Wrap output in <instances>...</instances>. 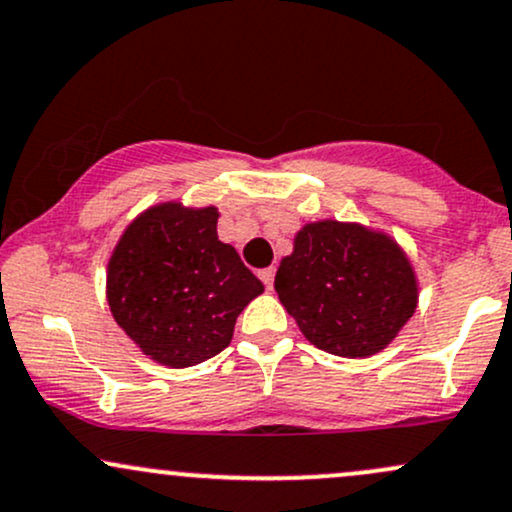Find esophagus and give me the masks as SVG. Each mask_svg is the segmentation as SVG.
Masks as SVG:
<instances>
[{
    "instance_id": "1",
    "label": "esophagus",
    "mask_w": 512,
    "mask_h": 512,
    "mask_svg": "<svg viewBox=\"0 0 512 512\" xmlns=\"http://www.w3.org/2000/svg\"><path fill=\"white\" fill-rule=\"evenodd\" d=\"M274 274H276L274 267H264V269H260V279L264 281V286H267V289H272Z\"/></svg>"
}]
</instances>
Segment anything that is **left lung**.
<instances>
[{
  "mask_svg": "<svg viewBox=\"0 0 512 512\" xmlns=\"http://www.w3.org/2000/svg\"><path fill=\"white\" fill-rule=\"evenodd\" d=\"M274 289L310 344L344 358L380 354L419 305L402 245L354 221L305 223L276 269Z\"/></svg>",
  "mask_w": 512,
  "mask_h": 512,
  "instance_id": "left-lung-1",
  "label": "left lung"
}]
</instances>
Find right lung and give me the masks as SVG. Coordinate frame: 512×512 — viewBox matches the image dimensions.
I'll use <instances>...</instances> for the list:
<instances>
[{
  "mask_svg": "<svg viewBox=\"0 0 512 512\" xmlns=\"http://www.w3.org/2000/svg\"><path fill=\"white\" fill-rule=\"evenodd\" d=\"M216 221V207L154 204L108 260L110 313L161 366L190 368L226 349L238 315L264 291L236 248L221 243Z\"/></svg>",
  "mask_w": 512,
  "mask_h": 512,
  "instance_id": "obj_1",
  "label": "right lung"
}]
</instances>
